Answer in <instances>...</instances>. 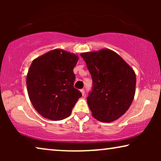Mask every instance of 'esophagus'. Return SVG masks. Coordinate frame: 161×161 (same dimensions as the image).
I'll return each mask as SVG.
<instances>
[{"label":"esophagus","mask_w":161,"mask_h":161,"mask_svg":"<svg viewBox=\"0 0 161 161\" xmlns=\"http://www.w3.org/2000/svg\"><path fill=\"white\" fill-rule=\"evenodd\" d=\"M80 92H81V94H82L83 96L85 95V91H84V89H80Z\"/></svg>","instance_id":"esophagus-1"}]
</instances>
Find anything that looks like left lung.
Here are the masks:
<instances>
[{
    "instance_id": "left-lung-1",
    "label": "left lung",
    "mask_w": 161,
    "mask_h": 161,
    "mask_svg": "<svg viewBox=\"0 0 161 161\" xmlns=\"http://www.w3.org/2000/svg\"><path fill=\"white\" fill-rule=\"evenodd\" d=\"M93 80L87 103L94 118L111 122L125 114L136 93V77L133 68L113 50L103 48L82 53Z\"/></svg>"
}]
</instances>
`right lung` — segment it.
<instances>
[{
	"mask_svg": "<svg viewBox=\"0 0 161 161\" xmlns=\"http://www.w3.org/2000/svg\"><path fill=\"white\" fill-rule=\"evenodd\" d=\"M78 59V55L54 49L32 61L26 76L27 91L33 106L44 118L68 117L82 96L73 86V68Z\"/></svg>",
	"mask_w": 161,
	"mask_h": 161,
	"instance_id": "add662e5",
	"label": "right lung"
}]
</instances>
